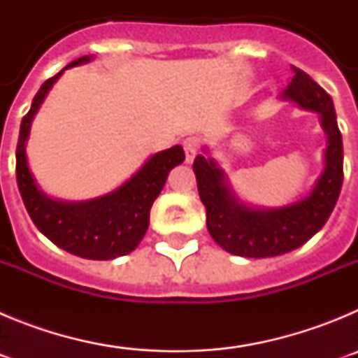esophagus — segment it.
I'll return each instance as SVG.
<instances>
[{
	"instance_id": "34e87169",
	"label": "esophagus",
	"mask_w": 358,
	"mask_h": 358,
	"mask_svg": "<svg viewBox=\"0 0 358 358\" xmlns=\"http://www.w3.org/2000/svg\"><path fill=\"white\" fill-rule=\"evenodd\" d=\"M182 148H185V154H186V163H192L194 161V157L197 156L199 148H201V141H199V138H186L185 143H182Z\"/></svg>"
}]
</instances>
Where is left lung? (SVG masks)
<instances>
[{"instance_id": "obj_1", "label": "left lung", "mask_w": 358, "mask_h": 358, "mask_svg": "<svg viewBox=\"0 0 358 358\" xmlns=\"http://www.w3.org/2000/svg\"><path fill=\"white\" fill-rule=\"evenodd\" d=\"M292 78L281 98L299 109L319 115L327 134L321 176L305 197L280 208L251 206L236 195L226 170L210 156V148L194 161L199 197L206 208L211 238L224 249L245 258H268L301 248L327 224L343 186V136L330 94L305 71L292 66Z\"/></svg>"}]
</instances>
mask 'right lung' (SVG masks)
<instances>
[{"label": "right lung", "instance_id": "right-lung-1", "mask_svg": "<svg viewBox=\"0 0 358 358\" xmlns=\"http://www.w3.org/2000/svg\"><path fill=\"white\" fill-rule=\"evenodd\" d=\"M94 55H84L69 62L55 77L48 78L34 96L30 110L21 122L15 148V176L19 194L37 229L57 248L87 260H113L125 256L143 240L150 220V208L161 194L170 170L185 161L181 145L148 157L138 172L118 188L90 201H61L46 195L28 166L27 141L31 122L62 73L87 64Z\"/></svg>", "mask_w": 358, "mask_h": 358}]
</instances>
